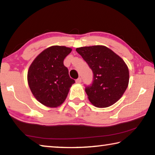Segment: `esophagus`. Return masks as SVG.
Returning a JSON list of instances; mask_svg holds the SVG:
<instances>
[{
	"instance_id": "esophagus-1",
	"label": "esophagus",
	"mask_w": 155,
	"mask_h": 155,
	"mask_svg": "<svg viewBox=\"0 0 155 155\" xmlns=\"http://www.w3.org/2000/svg\"><path fill=\"white\" fill-rule=\"evenodd\" d=\"M76 83H81V78H77V79L76 80Z\"/></svg>"
}]
</instances>
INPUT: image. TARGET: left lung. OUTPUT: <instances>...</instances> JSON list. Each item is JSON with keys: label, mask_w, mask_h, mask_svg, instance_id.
I'll return each instance as SVG.
<instances>
[{"label": "left lung", "mask_w": 155, "mask_h": 155, "mask_svg": "<svg viewBox=\"0 0 155 155\" xmlns=\"http://www.w3.org/2000/svg\"><path fill=\"white\" fill-rule=\"evenodd\" d=\"M76 51L94 74L92 85L85 88L90 103L98 108L116 103L124 94L129 81V71L124 60L104 46H84Z\"/></svg>", "instance_id": "left-lung-1"}]
</instances>
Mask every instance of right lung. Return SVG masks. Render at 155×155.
<instances>
[{
	"label": "right lung",
	"instance_id": "add662e5",
	"mask_svg": "<svg viewBox=\"0 0 155 155\" xmlns=\"http://www.w3.org/2000/svg\"><path fill=\"white\" fill-rule=\"evenodd\" d=\"M72 51L64 46H52L33 60L28 70L29 88L37 101L55 108L62 104L74 80L68 74L64 60Z\"/></svg>",
	"mask_w": 155,
	"mask_h": 155
}]
</instances>
